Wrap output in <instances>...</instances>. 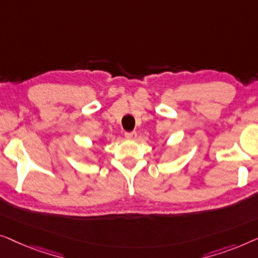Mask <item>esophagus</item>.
<instances>
[{
	"label": "esophagus",
	"instance_id": "obj_1",
	"mask_svg": "<svg viewBox=\"0 0 258 258\" xmlns=\"http://www.w3.org/2000/svg\"><path fill=\"white\" fill-rule=\"evenodd\" d=\"M125 138L128 140H134L137 138V133L136 132H126Z\"/></svg>",
	"mask_w": 258,
	"mask_h": 258
}]
</instances>
